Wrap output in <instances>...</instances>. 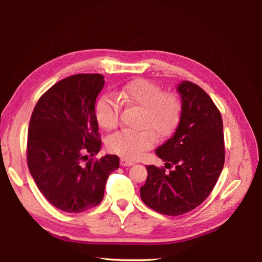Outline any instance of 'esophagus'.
<instances>
[{
    "label": "esophagus",
    "instance_id": "esophagus-1",
    "mask_svg": "<svg viewBox=\"0 0 262 262\" xmlns=\"http://www.w3.org/2000/svg\"><path fill=\"white\" fill-rule=\"evenodd\" d=\"M120 164L122 165V167H131V165L135 164V162L131 160H127V159H121Z\"/></svg>",
    "mask_w": 262,
    "mask_h": 262
}]
</instances>
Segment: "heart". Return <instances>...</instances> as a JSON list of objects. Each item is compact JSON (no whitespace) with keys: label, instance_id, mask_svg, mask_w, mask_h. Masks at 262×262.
Returning <instances> with one entry per match:
<instances>
[{"label":"heart","instance_id":"b5f03b06","mask_svg":"<svg viewBox=\"0 0 262 262\" xmlns=\"http://www.w3.org/2000/svg\"><path fill=\"white\" fill-rule=\"evenodd\" d=\"M116 98L125 105L141 107L140 131H119L106 140L111 152L126 159H137L151 148L157 138L169 136L179 121L181 105L173 94L162 93L161 88L149 80L138 79L127 83L116 93ZM118 101L102 97L95 105V119L105 131L116 129L119 122Z\"/></svg>","mask_w":262,"mask_h":262}]
</instances>
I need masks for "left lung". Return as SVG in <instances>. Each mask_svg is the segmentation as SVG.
<instances>
[{"mask_svg":"<svg viewBox=\"0 0 262 262\" xmlns=\"http://www.w3.org/2000/svg\"><path fill=\"white\" fill-rule=\"evenodd\" d=\"M181 114L170 139L156 149L165 172L146 165L148 178L140 188L141 199L157 212L184 214L205 201L214 188L225 163L221 114L211 98L189 81L177 85Z\"/></svg>","mask_w":262,"mask_h":262,"instance_id":"1","label":"left lung"}]
</instances>
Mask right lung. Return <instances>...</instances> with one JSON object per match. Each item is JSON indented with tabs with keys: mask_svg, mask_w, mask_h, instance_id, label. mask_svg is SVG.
I'll use <instances>...</instances> for the list:
<instances>
[{
	"mask_svg": "<svg viewBox=\"0 0 262 262\" xmlns=\"http://www.w3.org/2000/svg\"><path fill=\"white\" fill-rule=\"evenodd\" d=\"M104 86L101 74H75L59 81L34 107L28 133V165L50 203L69 213L91 209L103 199L119 157L84 160L101 149L95 100Z\"/></svg>",
	"mask_w": 262,
	"mask_h": 262,
	"instance_id": "obj_1",
	"label": "right lung"
}]
</instances>
